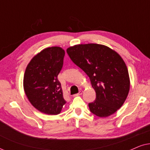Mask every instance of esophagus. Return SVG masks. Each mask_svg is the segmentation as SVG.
<instances>
[{"label": "esophagus", "instance_id": "1", "mask_svg": "<svg viewBox=\"0 0 150 150\" xmlns=\"http://www.w3.org/2000/svg\"><path fill=\"white\" fill-rule=\"evenodd\" d=\"M82 93H83V90H81V91H80L79 93H76V94H75V96H80V95H81Z\"/></svg>", "mask_w": 150, "mask_h": 150}]
</instances>
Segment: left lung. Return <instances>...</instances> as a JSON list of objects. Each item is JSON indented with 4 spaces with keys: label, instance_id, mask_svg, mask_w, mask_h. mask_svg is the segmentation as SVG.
Returning <instances> with one entry per match:
<instances>
[{
    "label": "left lung",
    "instance_id": "8db88e82",
    "mask_svg": "<svg viewBox=\"0 0 150 150\" xmlns=\"http://www.w3.org/2000/svg\"><path fill=\"white\" fill-rule=\"evenodd\" d=\"M67 53L73 63L89 77L96 98L89 103L92 113L100 117L113 114L123 105L130 89L124 61L107 46L96 44L69 47Z\"/></svg>",
    "mask_w": 150,
    "mask_h": 150
}]
</instances>
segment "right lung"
<instances>
[{
	"label": "right lung",
	"mask_w": 150,
	"mask_h": 150,
	"mask_svg": "<svg viewBox=\"0 0 150 150\" xmlns=\"http://www.w3.org/2000/svg\"><path fill=\"white\" fill-rule=\"evenodd\" d=\"M65 51L60 47L47 48L31 59L24 76V89L35 108L48 115L60 113L65 104L58 75Z\"/></svg>",
	"instance_id": "obj_1"
}]
</instances>
